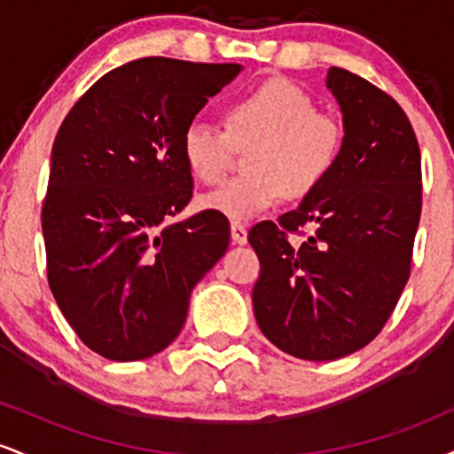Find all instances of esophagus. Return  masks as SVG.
<instances>
[{"label": "esophagus", "mask_w": 454, "mask_h": 454, "mask_svg": "<svg viewBox=\"0 0 454 454\" xmlns=\"http://www.w3.org/2000/svg\"><path fill=\"white\" fill-rule=\"evenodd\" d=\"M231 234H232V243H237V245L247 243V228H245L243 223L232 222L231 223Z\"/></svg>", "instance_id": "esophagus-1"}]
</instances>
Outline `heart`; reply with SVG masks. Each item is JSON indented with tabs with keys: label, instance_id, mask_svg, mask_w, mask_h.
Wrapping results in <instances>:
<instances>
[{
	"label": "heart",
	"instance_id": "1",
	"mask_svg": "<svg viewBox=\"0 0 454 454\" xmlns=\"http://www.w3.org/2000/svg\"><path fill=\"white\" fill-rule=\"evenodd\" d=\"M226 129L194 119L181 134V155L202 184L226 175L234 145L252 147L249 175L226 181L200 198V207L231 222H252L286 196L305 198L335 170L343 128L333 114L314 111L309 96L284 78H269L223 111Z\"/></svg>",
	"mask_w": 454,
	"mask_h": 454
}]
</instances>
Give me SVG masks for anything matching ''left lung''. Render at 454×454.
Segmentation results:
<instances>
[{"instance_id": "1", "label": "left lung", "mask_w": 454, "mask_h": 454, "mask_svg": "<svg viewBox=\"0 0 454 454\" xmlns=\"http://www.w3.org/2000/svg\"><path fill=\"white\" fill-rule=\"evenodd\" d=\"M326 87L343 114L335 170L299 209L247 237L260 260V331L305 361H335L376 340L408 284L423 207L420 149L403 108L343 67L328 70ZM301 227L312 232L293 246L287 234Z\"/></svg>"}]
</instances>
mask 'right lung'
Segmentation results:
<instances>
[{
  "label": "right lung",
  "instance_id": "add662e5",
  "mask_svg": "<svg viewBox=\"0 0 454 454\" xmlns=\"http://www.w3.org/2000/svg\"><path fill=\"white\" fill-rule=\"evenodd\" d=\"M239 64L145 57L104 74L66 114L43 205L46 275L81 341L108 361H143L184 328L194 286L231 223L192 200L181 134Z\"/></svg>",
  "mask_w": 454,
  "mask_h": 454
}]
</instances>
